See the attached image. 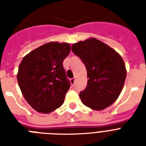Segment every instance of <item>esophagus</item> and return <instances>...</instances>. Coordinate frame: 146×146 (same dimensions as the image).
Instances as JSON below:
<instances>
[{"instance_id":"obj_1","label":"esophagus","mask_w":146,"mask_h":146,"mask_svg":"<svg viewBox=\"0 0 146 146\" xmlns=\"http://www.w3.org/2000/svg\"><path fill=\"white\" fill-rule=\"evenodd\" d=\"M75 82H76V80L74 79V78H73V79H71V80H70V83L72 85L75 84Z\"/></svg>"}]
</instances>
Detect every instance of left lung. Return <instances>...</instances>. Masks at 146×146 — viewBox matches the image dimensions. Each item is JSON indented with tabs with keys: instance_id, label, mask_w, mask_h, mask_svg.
<instances>
[{
	"instance_id": "1",
	"label": "left lung",
	"mask_w": 146,
	"mask_h": 146,
	"mask_svg": "<svg viewBox=\"0 0 146 146\" xmlns=\"http://www.w3.org/2000/svg\"><path fill=\"white\" fill-rule=\"evenodd\" d=\"M71 49L86 67L88 83L80 93L82 104L96 111L111 106L120 96L127 76L121 56L95 38L76 42Z\"/></svg>"
}]
</instances>
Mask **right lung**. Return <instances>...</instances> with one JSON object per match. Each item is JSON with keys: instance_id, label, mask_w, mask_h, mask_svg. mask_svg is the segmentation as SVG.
I'll list each match as a JSON object with an SVG mask.
<instances>
[{"instance_id": "right-lung-1", "label": "right lung", "mask_w": 146, "mask_h": 146, "mask_svg": "<svg viewBox=\"0 0 146 146\" xmlns=\"http://www.w3.org/2000/svg\"><path fill=\"white\" fill-rule=\"evenodd\" d=\"M70 52L69 43L51 42L32 50L22 60L18 84L26 102L38 112L49 113L64 104L70 83L63 62Z\"/></svg>"}]
</instances>
